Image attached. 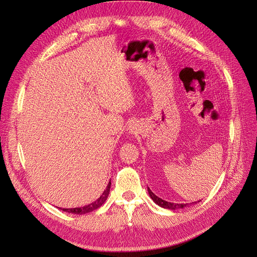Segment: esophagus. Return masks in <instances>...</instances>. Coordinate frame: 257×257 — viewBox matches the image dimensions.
Returning <instances> with one entry per match:
<instances>
[{
  "label": "esophagus",
  "instance_id": "34e87169",
  "mask_svg": "<svg viewBox=\"0 0 257 257\" xmlns=\"http://www.w3.org/2000/svg\"><path fill=\"white\" fill-rule=\"evenodd\" d=\"M136 129H137V128L132 127V125H130V128H129V133H132V134H136Z\"/></svg>",
  "mask_w": 257,
  "mask_h": 257
}]
</instances>
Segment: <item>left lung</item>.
<instances>
[{"instance_id": "8db88e82", "label": "left lung", "mask_w": 257, "mask_h": 257, "mask_svg": "<svg viewBox=\"0 0 257 257\" xmlns=\"http://www.w3.org/2000/svg\"><path fill=\"white\" fill-rule=\"evenodd\" d=\"M148 193H149V196L152 199V201L155 202L156 204H158L159 206L163 207V209H169V210H179V209H183V207H187L189 206L188 203H173V202H168L166 200H162L161 198H159V196H157L152 191L148 188ZM199 202V201H198ZM193 203H196V202H192V203L190 204H193Z\"/></svg>"}]
</instances>
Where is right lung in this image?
<instances>
[{
  "mask_svg": "<svg viewBox=\"0 0 257 257\" xmlns=\"http://www.w3.org/2000/svg\"><path fill=\"white\" fill-rule=\"evenodd\" d=\"M110 185H111V183L109 182L106 190L102 192V194L90 204H87V205L81 206V207H72V209H62L61 207V210H63L64 212H67V213H72V214H79V215L86 214V213H89L94 210H97L98 207L101 206L103 203H105V201L107 200L108 195H109V191H110Z\"/></svg>",
  "mask_w": 257,
  "mask_h": 257,
  "instance_id": "obj_1",
  "label": "right lung"
}]
</instances>
